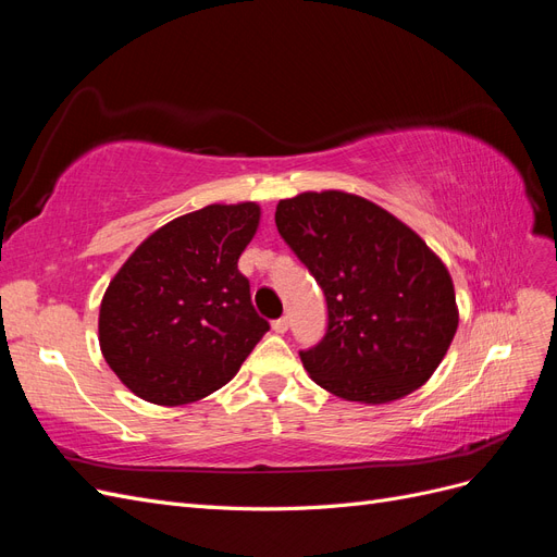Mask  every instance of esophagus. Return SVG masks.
<instances>
[{
  "mask_svg": "<svg viewBox=\"0 0 557 557\" xmlns=\"http://www.w3.org/2000/svg\"><path fill=\"white\" fill-rule=\"evenodd\" d=\"M288 327H290V320L288 318H278V320H274V323H272V330L276 332V334H285V332H288Z\"/></svg>",
  "mask_w": 557,
  "mask_h": 557,
  "instance_id": "1",
  "label": "esophagus"
}]
</instances>
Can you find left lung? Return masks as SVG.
Instances as JSON below:
<instances>
[{"label":"left lung","instance_id":"1","mask_svg":"<svg viewBox=\"0 0 557 557\" xmlns=\"http://www.w3.org/2000/svg\"><path fill=\"white\" fill-rule=\"evenodd\" d=\"M276 227L327 301L325 336L299 352L309 376L362 404L418 391L458 330L446 264L393 213L342 190L281 199Z\"/></svg>","mask_w":557,"mask_h":557}]
</instances>
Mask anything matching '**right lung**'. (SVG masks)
<instances>
[{
	"label": "right lung",
	"instance_id": "add662e5",
	"mask_svg": "<svg viewBox=\"0 0 557 557\" xmlns=\"http://www.w3.org/2000/svg\"><path fill=\"white\" fill-rule=\"evenodd\" d=\"M258 225L256 201L209 205L156 230L117 269L99 307V348L134 395L181 407L239 372L269 330L237 267Z\"/></svg>",
	"mask_w": 557,
	"mask_h": 557
}]
</instances>
